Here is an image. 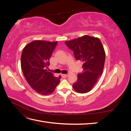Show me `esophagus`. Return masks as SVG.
Masks as SVG:
<instances>
[{"label":"esophagus","instance_id":"34e87169","mask_svg":"<svg viewBox=\"0 0 131 131\" xmlns=\"http://www.w3.org/2000/svg\"><path fill=\"white\" fill-rule=\"evenodd\" d=\"M68 76V74H62V77L63 78H66Z\"/></svg>","mask_w":131,"mask_h":131}]
</instances>
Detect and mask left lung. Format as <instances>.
I'll use <instances>...</instances> for the list:
<instances>
[{
	"label": "left lung",
	"instance_id": "obj_1",
	"mask_svg": "<svg viewBox=\"0 0 131 131\" xmlns=\"http://www.w3.org/2000/svg\"><path fill=\"white\" fill-rule=\"evenodd\" d=\"M66 44L73 51L77 60L83 63L82 73L78 75V80L73 88L79 93H88L92 90L103 71L105 53L98 38L86 35L70 41Z\"/></svg>",
	"mask_w": 131,
	"mask_h": 131
}]
</instances>
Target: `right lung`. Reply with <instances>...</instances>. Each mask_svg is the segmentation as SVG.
<instances>
[{"instance_id":"obj_1","label":"right lung","mask_w":131,"mask_h":131,"mask_svg":"<svg viewBox=\"0 0 131 131\" xmlns=\"http://www.w3.org/2000/svg\"><path fill=\"white\" fill-rule=\"evenodd\" d=\"M58 42L35 40L25 47L21 55V68L31 88L42 95L54 92L61 77H55L47 70Z\"/></svg>"}]
</instances>
